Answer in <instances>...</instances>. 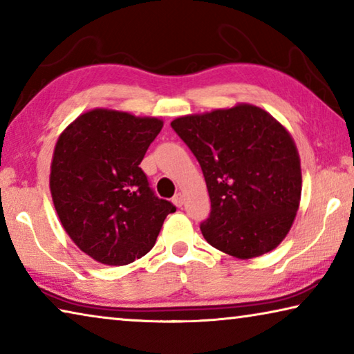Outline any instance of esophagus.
Here are the masks:
<instances>
[{"label": "esophagus", "instance_id": "34e87169", "mask_svg": "<svg viewBox=\"0 0 354 354\" xmlns=\"http://www.w3.org/2000/svg\"><path fill=\"white\" fill-rule=\"evenodd\" d=\"M173 203H175L176 207H181L184 205V196L183 194H176L175 196H173Z\"/></svg>", "mask_w": 354, "mask_h": 354}]
</instances>
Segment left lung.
Listing matches in <instances>:
<instances>
[{
	"label": "left lung",
	"instance_id": "obj_1",
	"mask_svg": "<svg viewBox=\"0 0 354 354\" xmlns=\"http://www.w3.org/2000/svg\"><path fill=\"white\" fill-rule=\"evenodd\" d=\"M171 128L206 179L211 214L200 225L206 241L239 259L277 248L301 198L299 156L283 124L261 107L237 104L179 117Z\"/></svg>",
	"mask_w": 354,
	"mask_h": 354
}]
</instances>
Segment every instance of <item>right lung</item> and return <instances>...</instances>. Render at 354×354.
<instances>
[{"label": "right lung", "mask_w": 354, "mask_h": 354, "mask_svg": "<svg viewBox=\"0 0 354 354\" xmlns=\"http://www.w3.org/2000/svg\"><path fill=\"white\" fill-rule=\"evenodd\" d=\"M164 123L154 117L93 109L59 136L50 189L59 220L84 253L106 266L147 254L176 211L149 187L140 162Z\"/></svg>", "instance_id": "add662e5"}]
</instances>
